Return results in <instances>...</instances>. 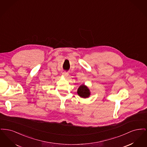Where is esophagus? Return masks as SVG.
Listing matches in <instances>:
<instances>
[{
	"label": "esophagus",
	"mask_w": 147,
	"mask_h": 147,
	"mask_svg": "<svg viewBox=\"0 0 147 147\" xmlns=\"http://www.w3.org/2000/svg\"><path fill=\"white\" fill-rule=\"evenodd\" d=\"M62 75H63V76H64V77L67 78V77L68 76V73H66V72H63V73H62Z\"/></svg>",
	"instance_id": "1"
}]
</instances>
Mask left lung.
Here are the masks:
<instances>
[{"instance_id": "left-lung-1", "label": "left lung", "mask_w": 147, "mask_h": 147, "mask_svg": "<svg viewBox=\"0 0 147 147\" xmlns=\"http://www.w3.org/2000/svg\"><path fill=\"white\" fill-rule=\"evenodd\" d=\"M77 93L80 97L86 98H89L90 96L91 92L90 91L89 89L88 88V87L86 85H85L84 84H82L78 88V90H77Z\"/></svg>"}]
</instances>
